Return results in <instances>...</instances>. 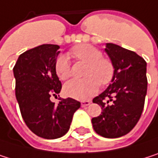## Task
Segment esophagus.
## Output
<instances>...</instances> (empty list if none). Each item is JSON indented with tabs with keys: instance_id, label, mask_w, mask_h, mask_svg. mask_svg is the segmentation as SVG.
Wrapping results in <instances>:
<instances>
[{
	"instance_id": "obj_1",
	"label": "esophagus",
	"mask_w": 158,
	"mask_h": 158,
	"mask_svg": "<svg viewBox=\"0 0 158 158\" xmlns=\"http://www.w3.org/2000/svg\"><path fill=\"white\" fill-rule=\"evenodd\" d=\"M91 101H89V100H86V101H82L81 102V106L82 107H85V106H90L91 105Z\"/></svg>"
}]
</instances>
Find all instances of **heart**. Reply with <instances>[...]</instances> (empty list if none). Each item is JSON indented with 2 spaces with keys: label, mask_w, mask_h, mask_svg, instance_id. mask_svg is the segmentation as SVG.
<instances>
[{
  "label": "heart",
  "mask_w": 158,
  "mask_h": 158,
  "mask_svg": "<svg viewBox=\"0 0 158 158\" xmlns=\"http://www.w3.org/2000/svg\"><path fill=\"white\" fill-rule=\"evenodd\" d=\"M69 54L74 58L88 64L85 78H74L64 88L65 94L77 100H86L92 97L102 85L108 84L114 77L115 68L109 59L104 58L102 52L90 44H80L74 47ZM54 69L57 77L62 81L71 76V66L65 55H59L55 59Z\"/></svg>",
  "instance_id": "heart-1"
}]
</instances>
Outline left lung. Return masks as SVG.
<instances>
[{
    "label": "left lung",
    "instance_id": "1",
    "mask_svg": "<svg viewBox=\"0 0 158 158\" xmlns=\"http://www.w3.org/2000/svg\"><path fill=\"white\" fill-rule=\"evenodd\" d=\"M105 51L115 72L112 83L93 100L103 112L92 123L97 134L118 138L135 127L143 113L147 92L146 62L136 52L114 43H106Z\"/></svg>",
    "mask_w": 158,
    "mask_h": 158
}]
</instances>
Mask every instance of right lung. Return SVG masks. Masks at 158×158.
Instances as JSON below:
<instances>
[{"label": "right lung", "mask_w": 158, "mask_h": 158, "mask_svg": "<svg viewBox=\"0 0 158 158\" xmlns=\"http://www.w3.org/2000/svg\"><path fill=\"white\" fill-rule=\"evenodd\" d=\"M59 49L55 44H42L27 50L14 66L15 97L22 118L33 133L44 139L64 136L81 107V103L72 98L60 99L57 106L50 99L62 89L54 69Z\"/></svg>", "instance_id": "1"}]
</instances>
